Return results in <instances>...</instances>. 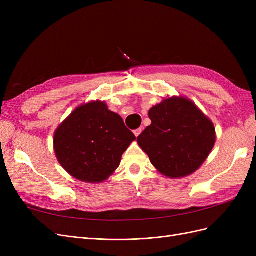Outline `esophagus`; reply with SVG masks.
<instances>
[{
  "label": "esophagus",
  "mask_w": 256,
  "mask_h": 256,
  "mask_svg": "<svg viewBox=\"0 0 256 256\" xmlns=\"http://www.w3.org/2000/svg\"><path fill=\"white\" fill-rule=\"evenodd\" d=\"M141 132H142V128H138V129H136L134 131V136L138 138V136L141 134Z\"/></svg>",
  "instance_id": "esophagus-1"
}]
</instances>
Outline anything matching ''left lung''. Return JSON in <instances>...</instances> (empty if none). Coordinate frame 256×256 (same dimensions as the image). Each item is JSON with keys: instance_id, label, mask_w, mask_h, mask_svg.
Returning <instances> with one entry per match:
<instances>
[{"instance_id": "left-lung-1", "label": "left lung", "mask_w": 256, "mask_h": 256, "mask_svg": "<svg viewBox=\"0 0 256 256\" xmlns=\"http://www.w3.org/2000/svg\"><path fill=\"white\" fill-rule=\"evenodd\" d=\"M148 116L152 124L136 142L157 171L168 178L198 171L216 143L214 122L184 96L164 98L150 108Z\"/></svg>"}]
</instances>
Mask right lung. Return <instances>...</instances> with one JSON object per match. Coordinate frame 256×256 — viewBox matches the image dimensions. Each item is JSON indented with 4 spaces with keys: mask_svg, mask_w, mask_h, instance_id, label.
Returning <instances> with one entry per match:
<instances>
[{
    "mask_svg": "<svg viewBox=\"0 0 256 256\" xmlns=\"http://www.w3.org/2000/svg\"><path fill=\"white\" fill-rule=\"evenodd\" d=\"M134 140L120 116L97 100L76 106L63 120L54 132L53 148L69 175L99 184L120 166L122 154Z\"/></svg>",
    "mask_w": 256,
    "mask_h": 256,
    "instance_id": "1",
    "label": "right lung"
}]
</instances>
